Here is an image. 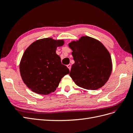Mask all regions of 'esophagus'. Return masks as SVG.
Here are the masks:
<instances>
[{"instance_id": "esophagus-1", "label": "esophagus", "mask_w": 133, "mask_h": 133, "mask_svg": "<svg viewBox=\"0 0 133 133\" xmlns=\"http://www.w3.org/2000/svg\"><path fill=\"white\" fill-rule=\"evenodd\" d=\"M67 67L69 68V70H70V69H71V65H70V64H68V65H67Z\"/></svg>"}]
</instances>
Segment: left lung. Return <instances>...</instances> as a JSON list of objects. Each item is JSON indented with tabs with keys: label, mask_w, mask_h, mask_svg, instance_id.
I'll list each match as a JSON object with an SVG mask.
<instances>
[{
	"label": "left lung",
	"mask_w": 133,
	"mask_h": 133,
	"mask_svg": "<svg viewBox=\"0 0 133 133\" xmlns=\"http://www.w3.org/2000/svg\"><path fill=\"white\" fill-rule=\"evenodd\" d=\"M75 61L70 77L78 87L96 90L107 82L112 71L109 52L98 40L83 36L69 44Z\"/></svg>",
	"instance_id": "left-lung-1"
}]
</instances>
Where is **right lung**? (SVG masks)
Here are the masks:
<instances>
[{
    "instance_id": "add662e5",
    "label": "right lung",
    "mask_w": 133,
    "mask_h": 133,
    "mask_svg": "<svg viewBox=\"0 0 133 133\" xmlns=\"http://www.w3.org/2000/svg\"><path fill=\"white\" fill-rule=\"evenodd\" d=\"M64 44L63 40L44 38L33 42L25 50L19 69L23 82L31 91L49 94L56 90L63 76L69 73L56 54L57 47Z\"/></svg>"
}]
</instances>
